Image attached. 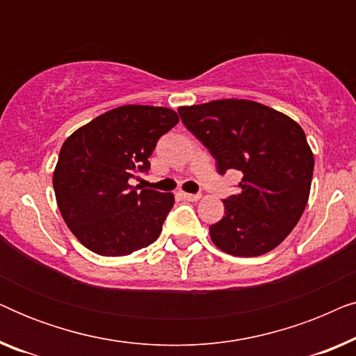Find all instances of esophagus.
Segmentation results:
<instances>
[{"label":"esophagus","instance_id":"1","mask_svg":"<svg viewBox=\"0 0 356 356\" xmlns=\"http://www.w3.org/2000/svg\"><path fill=\"white\" fill-rule=\"evenodd\" d=\"M179 196H181L183 199H186V201H191V202H196V201H199V199H201V196H199V194H189V193H179Z\"/></svg>","mask_w":356,"mask_h":356}]
</instances>
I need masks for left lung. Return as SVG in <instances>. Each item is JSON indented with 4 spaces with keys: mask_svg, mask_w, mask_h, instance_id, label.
Segmentation results:
<instances>
[{
    "mask_svg": "<svg viewBox=\"0 0 356 356\" xmlns=\"http://www.w3.org/2000/svg\"><path fill=\"white\" fill-rule=\"evenodd\" d=\"M184 126L217 160L218 173L238 170V196L211 240L232 256L254 257L280 245L308 204L314 155L301 126L282 111L246 99L179 106Z\"/></svg>",
    "mask_w": 356,
    "mask_h": 356,
    "instance_id": "obj_1",
    "label": "left lung"
}]
</instances>
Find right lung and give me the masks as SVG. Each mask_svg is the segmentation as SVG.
<instances>
[{
  "label": "right lung",
  "mask_w": 356,
  "mask_h": 356,
  "mask_svg": "<svg viewBox=\"0 0 356 356\" xmlns=\"http://www.w3.org/2000/svg\"><path fill=\"white\" fill-rule=\"evenodd\" d=\"M179 121L165 106L123 105L76 129L53 172L63 220L87 250L128 256L157 240L173 207L172 193L129 184L150 167L159 138Z\"/></svg>",
  "instance_id": "obj_1"
}]
</instances>
